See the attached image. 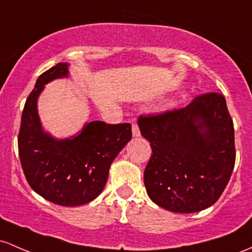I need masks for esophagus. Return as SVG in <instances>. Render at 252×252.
<instances>
[{
  "instance_id": "obj_1",
  "label": "esophagus",
  "mask_w": 252,
  "mask_h": 252,
  "mask_svg": "<svg viewBox=\"0 0 252 252\" xmlns=\"http://www.w3.org/2000/svg\"><path fill=\"white\" fill-rule=\"evenodd\" d=\"M131 130H132V136H134V137H139L140 136V129H139V126H137L136 123H132Z\"/></svg>"
}]
</instances>
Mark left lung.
<instances>
[{
    "label": "left lung",
    "mask_w": 252,
    "mask_h": 252,
    "mask_svg": "<svg viewBox=\"0 0 252 252\" xmlns=\"http://www.w3.org/2000/svg\"><path fill=\"white\" fill-rule=\"evenodd\" d=\"M152 156L145 187L152 201L175 213H195L214 204L236 161L233 122L220 93L196 96L188 106L140 116Z\"/></svg>",
    "instance_id": "left-lung-1"
}]
</instances>
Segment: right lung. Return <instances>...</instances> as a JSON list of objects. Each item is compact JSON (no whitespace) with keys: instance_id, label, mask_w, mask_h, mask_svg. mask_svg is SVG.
<instances>
[{"instance_id":"add662e5","label":"right lung","mask_w":252,"mask_h":252,"mask_svg":"<svg viewBox=\"0 0 252 252\" xmlns=\"http://www.w3.org/2000/svg\"><path fill=\"white\" fill-rule=\"evenodd\" d=\"M68 75L69 65L59 63L38 77L25 104L18 147L30 187L50 202L76 207L103 191L112 161L131 140V124L93 121L69 139L46 132L38 115V98L48 82Z\"/></svg>"}]
</instances>
